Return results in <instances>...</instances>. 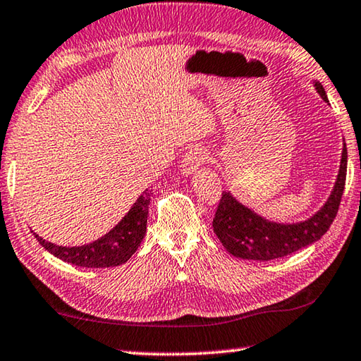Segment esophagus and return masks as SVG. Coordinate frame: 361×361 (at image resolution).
<instances>
[{
  "label": "esophagus",
  "mask_w": 361,
  "mask_h": 361,
  "mask_svg": "<svg viewBox=\"0 0 361 361\" xmlns=\"http://www.w3.org/2000/svg\"><path fill=\"white\" fill-rule=\"evenodd\" d=\"M209 159H210V154H209V151H205L204 147H199V146L191 147V149L185 154V157H183V160H181V165H180L181 171L185 175H191L199 167H201V165L209 162Z\"/></svg>",
  "instance_id": "34e87169"
}]
</instances>
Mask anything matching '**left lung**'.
Returning <instances> with one entry per match:
<instances>
[{
	"label": "left lung",
	"mask_w": 361,
	"mask_h": 361,
	"mask_svg": "<svg viewBox=\"0 0 361 361\" xmlns=\"http://www.w3.org/2000/svg\"><path fill=\"white\" fill-rule=\"evenodd\" d=\"M318 93L328 102L324 88L314 82ZM347 176V147H342L339 175L328 201L312 219L293 225H283L262 219L231 196L221 192L214 216V231L228 252L239 259L268 262L290 255L295 250L318 241L329 230L339 210Z\"/></svg>",
	"instance_id": "8db88e82"
}]
</instances>
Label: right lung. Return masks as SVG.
Wrapping results in <instances>:
<instances>
[{"label": "right lung", "instance_id": "right-lung-1", "mask_svg": "<svg viewBox=\"0 0 361 361\" xmlns=\"http://www.w3.org/2000/svg\"><path fill=\"white\" fill-rule=\"evenodd\" d=\"M151 202V191H145L136 199L133 207L123 216L117 226L104 234L94 243L75 245V247H62L53 243L44 241L37 233V241L53 254L57 259L67 263L85 268H109L118 267L127 262L131 255L136 252L138 245L146 234L147 223V209Z\"/></svg>", "mask_w": 361, "mask_h": 361}]
</instances>
